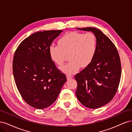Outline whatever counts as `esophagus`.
Segmentation results:
<instances>
[{
    "label": "esophagus",
    "instance_id": "34e87169",
    "mask_svg": "<svg viewBox=\"0 0 132 132\" xmlns=\"http://www.w3.org/2000/svg\"><path fill=\"white\" fill-rule=\"evenodd\" d=\"M73 76H71V75H67V80H70V79H71V78H73Z\"/></svg>",
    "mask_w": 132,
    "mask_h": 132
}]
</instances>
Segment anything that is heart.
Here are the masks:
<instances>
[{
  "instance_id": "heart-1",
  "label": "heart",
  "mask_w": 132,
  "mask_h": 132,
  "mask_svg": "<svg viewBox=\"0 0 132 132\" xmlns=\"http://www.w3.org/2000/svg\"><path fill=\"white\" fill-rule=\"evenodd\" d=\"M97 50V39L91 32L82 34L77 31L68 33L60 38L57 45L48 48L51 59L58 65L64 63L68 54L69 62L61 68L67 75L75 73L81 67L88 66L93 61Z\"/></svg>"
}]
</instances>
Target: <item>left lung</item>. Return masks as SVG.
Returning <instances> with one entry per match:
<instances>
[{
  "instance_id": "1",
  "label": "left lung",
  "mask_w": 132,
  "mask_h": 132,
  "mask_svg": "<svg viewBox=\"0 0 132 132\" xmlns=\"http://www.w3.org/2000/svg\"><path fill=\"white\" fill-rule=\"evenodd\" d=\"M77 29L94 33L97 50L90 64L75 76L76 95L84 106L98 109L110 102L117 91L121 76L120 58L113 43L101 31L94 27Z\"/></svg>"
}]
</instances>
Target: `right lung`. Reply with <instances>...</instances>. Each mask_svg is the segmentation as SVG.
<instances>
[{"label": "right lung", "mask_w": 132, "mask_h": 132, "mask_svg": "<svg viewBox=\"0 0 132 132\" xmlns=\"http://www.w3.org/2000/svg\"><path fill=\"white\" fill-rule=\"evenodd\" d=\"M62 30L43 31L25 38L16 50L13 70L15 82L25 101L37 109L56 100L66 81L50 57L48 48Z\"/></svg>", "instance_id": "right-lung-1"}]
</instances>
